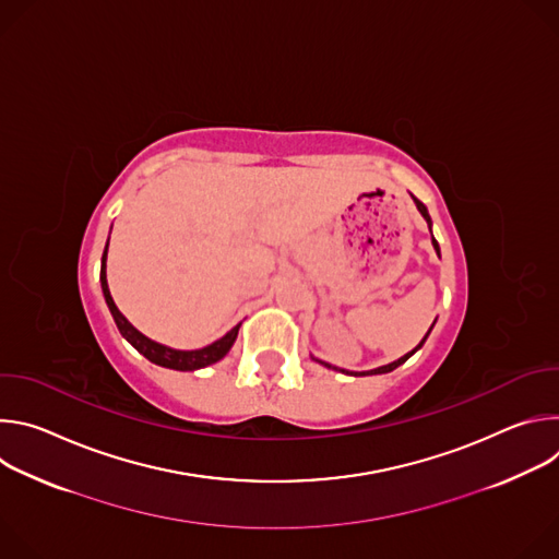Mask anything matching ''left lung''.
Wrapping results in <instances>:
<instances>
[{"instance_id":"obj_1","label":"left lung","mask_w":559,"mask_h":559,"mask_svg":"<svg viewBox=\"0 0 559 559\" xmlns=\"http://www.w3.org/2000/svg\"><path fill=\"white\" fill-rule=\"evenodd\" d=\"M414 203H416V207H418V212L425 216V221H427V225H429V229H431V216H429V212H427V207H425V203L423 201H418L416 197H414ZM431 243H433V250L438 252V257H440V248H438V241L433 238V234H431ZM433 328V325H431ZM431 332V330H429ZM429 332H427V336H429ZM427 336L423 338V343L414 349V352H409V354H405L403 358H397V360H393V362H389V365H384V367H378V369H371V371H360V373H356V371H347V369H341L343 373H352V376H373V373H389V371H393L397 365H403L405 360H409L423 345H425V341H427ZM321 365H325V367H332L330 362H323V360H318ZM332 369H336V367H332Z\"/></svg>"}]
</instances>
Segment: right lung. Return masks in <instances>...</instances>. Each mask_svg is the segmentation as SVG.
Masks as SVG:
<instances>
[{
	"instance_id": "obj_1",
	"label": "right lung",
	"mask_w": 559,
	"mask_h": 559,
	"mask_svg": "<svg viewBox=\"0 0 559 559\" xmlns=\"http://www.w3.org/2000/svg\"><path fill=\"white\" fill-rule=\"evenodd\" d=\"M106 257H108V243H106V250H104V257H102V289H104V298L108 302V309L115 318V323L121 332V336L139 352L143 354L150 362L154 365H162V367H168V369H177V371H194V369H201V367H207L212 362H218L234 345L236 336H238V328L236 325L231 328L223 338L214 341L212 345L203 347V349H192V352H183V349H173V347H166V345H158L154 341H150L147 336H143L139 330H134L128 318L117 309L112 296H110V289H108V281H106Z\"/></svg>"
}]
</instances>
